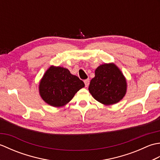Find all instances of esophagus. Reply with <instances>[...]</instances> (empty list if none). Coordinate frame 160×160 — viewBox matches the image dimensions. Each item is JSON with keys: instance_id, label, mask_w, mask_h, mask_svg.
Returning <instances> with one entry per match:
<instances>
[{"instance_id": "obj_1", "label": "esophagus", "mask_w": 160, "mask_h": 160, "mask_svg": "<svg viewBox=\"0 0 160 160\" xmlns=\"http://www.w3.org/2000/svg\"><path fill=\"white\" fill-rule=\"evenodd\" d=\"M89 82H90L89 79H86V80H84V84H85V86H86V87H88V86H89Z\"/></svg>"}]
</instances>
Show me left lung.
Segmentation results:
<instances>
[{"label":"left lung","mask_w":160,"mask_h":160,"mask_svg":"<svg viewBox=\"0 0 160 160\" xmlns=\"http://www.w3.org/2000/svg\"><path fill=\"white\" fill-rule=\"evenodd\" d=\"M89 91L97 101L111 105L120 101L127 91V82L123 74L114 64H104L95 71Z\"/></svg>","instance_id":"obj_1"}]
</instances>
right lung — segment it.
<instances>
[{"label":"right lung","mask_w":160,"mask_h":160,"mask_svg":"<svg viewBox=\"0 0 160 160\" xmlns=\"http://www.w3.org/2000/svg\"><path fill=\"white\" fill-rule=\"evenodd\" d=\"M84 87L82 80L71 74L67 69L52 66L40 82L39 91L43 100L53 107H62Z\"/></svg>","instance_id":"right-lung-1"}]
</instances>
